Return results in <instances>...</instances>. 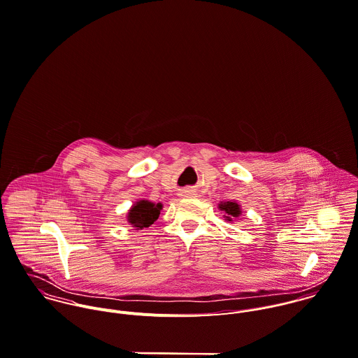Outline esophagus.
I'll use <instances>...</instances> for the list:
<instances>
[{
	"mask_svg": "<svg viewBox=\"0 0 358 358\" xmlns=\"http://www.w3.org/2000/svg\"><path fill=\"white\" fill-rule=\"evenodd\" d=\"M182 194H183L185 197H190V196H194V192H193V190H183Z\"/></svg>",
	"mask_w": 358,
	"mask_h": 358,
	"instance_id": "esophagus-1",
	"label": "esophagus"
}]
</instances>
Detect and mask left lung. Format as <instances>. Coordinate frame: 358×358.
I'll use <instances>...</instances> for the list:
<instances>
[{
    "label": "left lung",
    "mask_w": 358,
    "mask_h": 358,
    "mask_svg": "<svg viewBox=\"0 0 358 358\" xmlns=\"http://www.w3.org/2000/svg\"><path fill=\"white\" fill-rule=\"evenodd\" d=\"M217 208L224 212V220L233 223V219L241 216L243 210H241V205L236 201H220V204L217 205Z\"/></svg>",
    "instance_id": "8db88e82"
}]
</instances>
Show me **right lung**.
<instances>
[{"label":"right lung","instance_id":"obj_1","mask_svg":"<svg viewBox=\"0 0 358 358\" xmlns=\"http://www.w3.org/2000/svg\"><path fill=\"white\" fill-rule=\"evenodd\" d=\"M161 209V203L155 204L149 200H138L129 208L127 213V220L132 227H135V230H142L153 224L158 219Z\"/></svg>","mask_w":358,"mask_h":358}]
</instances>
